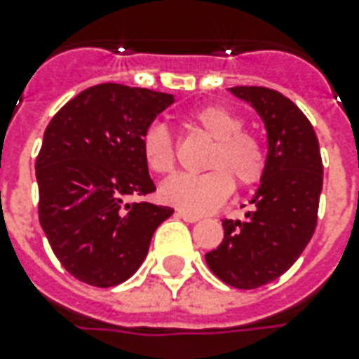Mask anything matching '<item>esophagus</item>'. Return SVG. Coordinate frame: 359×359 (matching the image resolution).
<instances>
[{"mask_svg":"<svg viewBox=\"0 0 359 359\" xmlns=\"http://www.w3.org/2000/svg\"><path fill=\"white\" fill-rule=\"evenodd\" d=\"M177 216L184 219V222H188V224H196V222H199V219H201L199 216H196V214L184 212V210H179V212H177Z\"/></svg>","mask_w":359,"mask_h":359,"instance_id":"obj_1","label":"esophagus"}]
</instances>
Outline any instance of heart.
<instances>
[{
    "label": "heart",
    "instance_id": "1",
    "mask_svg": "<svg viewBox=\"0 0 359 359\" xmlns=\"http://www.w3.org/2000/svg\"><path fill=\"white\" fill-rule=\"evenodd\" d=\"M190 121L212 140L203 175H177L160 186L158 196L165 205L190 214H210L227 201L233 180L242 186L255 184L264 173V151L261 143L242 132L244 121L225 106H205L191 114ZM141 156L156 175H169L175 168L171 134L162 124H151L141 135Z\"/></svg>",
    "mask_w": 359,
    "mask_h": 359
}]
</instances>
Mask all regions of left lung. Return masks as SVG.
<instances>
[{
	"mask_svg": "<svg viewBox=\"0 0 359 359\" xmlns=\"http://www.w3.org/2000/svg\"><path fill=\"white\" fill-rule=\"evenodd\" d=\"M266 128L264 173L244 219H224V240L205 255L231 287L257 289L289 270L317 227L323 158L311 123L292 100L266 87H229Z\"/></svg>",
	"mask_w": 359,
	"mask_h": 359,
	"instance_id": "1",
	"label": "left lung"
}]
</instances>
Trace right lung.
<instances>
[{
	"label": "right lung",
	"instance_id": "add662e5",
	"mask_svg": "<svg viewBox=\"0 0 359 359\" xmlns=\"http://www.w3.org/2000/svg\"><path fill=\"white\" fill-rule=\"evenodd\" d=\"M173 95L100 83L50 121L35 163L39 219L53 253L76 279L115 287L132 278L158 225L173 208L128 203L156 190L141 135Z\"/></svg>",
	"mask_w": 359,
	"mask_h": 359
}]
</instances>
